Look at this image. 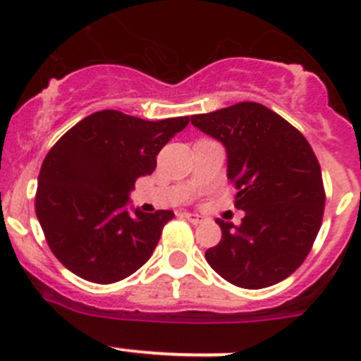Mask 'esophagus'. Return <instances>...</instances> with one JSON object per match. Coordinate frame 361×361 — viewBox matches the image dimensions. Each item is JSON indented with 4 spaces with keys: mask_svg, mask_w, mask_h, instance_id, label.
Listing matches in <instances>:
<instances>
[{
    "mask_svg": "<svg viewBox=\"0 0 361 361\" xmlns=\"http://www.w3.org/2000/svg\"><path fill=\"white\" fill-rule=\"evenodd\" d=\"M181 216L187 218L190 224H201V221L204 220L202 214H197V213H188V211H185V213H181Z\"/></svg>",
    "mask_w": 361,
    "mask_h": 361,
    "instance_id": "esophagus-1",
    "label": "esophagus"
}]
</instances>
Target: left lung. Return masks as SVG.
Segmentation results:
<instances>
[{
  "instance_id": "8db88e82",
  "label": "left lung",
  "mask_w": 361,
  "mask_h": 361,
  "mask_svg": "<svg viewBox=\"0 0 361 361\" xmlns=\"http://www.w3.org/2000/svg\"><path fill=\"white\" fill-rule=\"evenodd\" d=\"M192 123L224 143L235 207L245 211L239 227L218 218L221 239L206 250L207 264L239 288L283 281L309 255L325 211L311 145L278 113L248 101L194 115Z\"/></svg>"
}]
</instances>
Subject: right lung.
Listing matches in <instances>:
<instances>
[{"label":"right lung","mask_w":361,"mask_h":361,"mask_svg":"<svg viewBox=\"0 0 361 361\" xmlns=\"http://www.w3.org/2000/svg\"><path fill=\"white\" fill-rule=\"evenodd\" d=\"M190 116L150 120L116 110L80 120L50 148L36 188V216L57 260L90 283L126 279L154 253L174 213L127 211L137 178Z\"/></svg>","instance_id":"1"}]
</instances>
